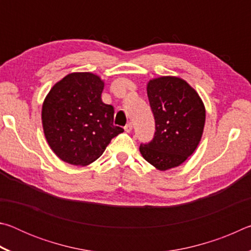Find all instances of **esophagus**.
I'll return each instance as SVG.
<instances>
[{"label":"esophagus","instance_id":"esophagus-1","mask_svg":"<svg viewBox=\"0 0 251 251\" xmlns=\"http://www.w3.org/2000/svg\"><path fill=\"white\" fill-rule=\"evenodd\" d=\"M125 131H127V133H130L131 129H133V124L131 123H128V124H126V126L124 127Z\"/></svg>","mask_w":251,"mask_h":251}]
</instances>
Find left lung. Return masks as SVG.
Here are the masks:
<instances>
[{
    "mask_svg": "<svg viewBox=\"0 0 251 251\" xmlns=\"http://www.w3.org/2000/svg\"><path fill=\"white\" fill-rule=\"evenodd\" d=\"M148 100L155 118V134L139 151L148 163L167 171L179 166L201 139L206 112L197 92L184 79L163 76L150 80Z\"/></svg>",
    "mask_w": 251,
    "mask_h": 251,
    "instance_id": "left-lung-1",
    "label": "left lung"
}]
</instances>
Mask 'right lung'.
Segmentation results:
<instances>
[{
	"label": "right lung",
	"mask_w": 251,
	"mask_h": 251,
	"mask_svg": "<svg viewBox=\"0 0 251 251\" xmlns=\"http://www.w3.org/2000/svg\"><path fill=\"white\" fill-rule=\"evenodd\" d=\"M104 82L92 73H72L52 87L42 108L50 147L62 160L86 166L124 131L114 125V107L101 101Z\"/></svg>",
	"instance_id": "1"
}]
</instances>
